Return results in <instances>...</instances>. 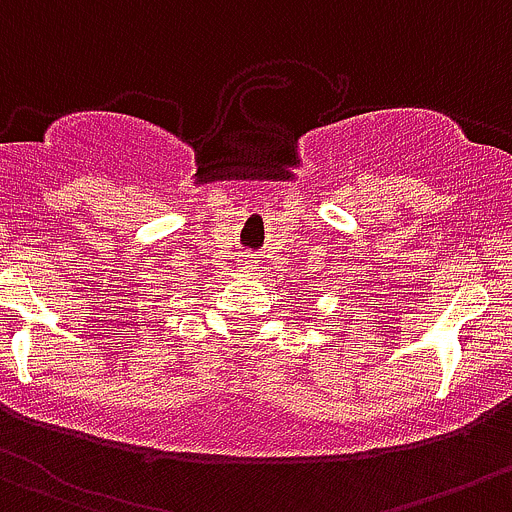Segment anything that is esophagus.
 Returning a JSON list of instances; mask_svg holds the SVG:
<instances>
[{
  "instance_id": "1",
  "label": "esophagus",
  "mask_w": 512,
  "mask_h": 512,
  "mask_svg": "<svg viewBox=\"0 0 512 512\" xmlns=\"http://www.w3.org/2000/svg\"><path fill=\"white\" fill-rule=\"evenodd\" d=\"M238 269H241V271H248V269H251V266H248V264H238Z\"/></svg>"
}]
</instances>
